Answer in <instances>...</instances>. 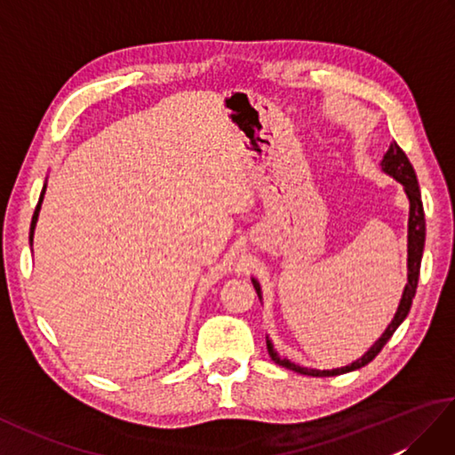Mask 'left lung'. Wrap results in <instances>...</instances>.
Instances as JSON below:
<instances>
[{
    "mask_svg": "<svg viewBox=\"0 0 455 455\" xmlns=\"http://www.w3.org/2000/svg\"><path fill=\"white\" fill-rule=\"evenodd\" d=\"M381 170L385 173H389L395 180H397L401 186L404 188V193H407L409 203H411V211H409V283L404 285L403 291V299L399 303L397 313H395V318L391 321V324L387 326V331L381 334L379 340H377L370 350H367L360 360H355L354 363L346 365V367H336V370H311V367H301L293 362L285 360V357H279L277 352L274 350L272 342L267 340V354L277 365H283L287 370H293L297 373L303 375H313V377H331V375H340V373H347L354 370H360V367L370 363L373 357L383 350V346L389 342V338L393 336V332L397 331L399 324L407 318L414 293H417V285H419V275H420V262H422V250H424V238H427V222H424V209H422V199H420V188L417 181V173H414L412 164L409 162L407 154L401 150V147L397 142H393L387 154L383 156L381 162ZM254 289L258 293V299L262 301V289H259V283L256 279H252Z\"/></svg>",
    "mask_w": 455,
    "mask_h": 455,
    "instance_id": "8db88e82",
    "label": "left lung"
}]
</instances>
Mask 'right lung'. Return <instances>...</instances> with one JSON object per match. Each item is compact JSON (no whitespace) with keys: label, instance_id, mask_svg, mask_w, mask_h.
I'll list each match as a JSON object with an SVG mask.
<instances>
[{"label":"right lung","instance_id":"add662e5","mask_svg":"<svg viewBox=\"0 0 455 455\" xmlns=\"http://www.w3.org/2000/svg\"><path fill=\"white\" fill-rule=\"evenodd\" d=\"M44 189H46V186L43 188V193H41V199H38V205H36V209H35V215H33V220H31V235H28V238H31V243H33V233H35V225H36V219H38V211H41V203H43V196H44Z\"/></svg>","mask_w":455,"mask_h":455}]
</instances>
